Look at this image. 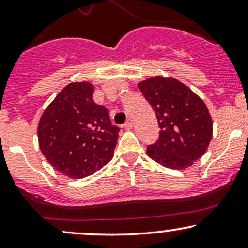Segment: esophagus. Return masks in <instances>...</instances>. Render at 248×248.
I'll return each instance as SVG.
<instances>
[{
	"instance_id": "esophagus-1",
	"label": "esophagus",
	"mask_w": 248,
	"mask_h": 248,
	"mask_svg": "<svg viewBox=\"0 0 248 248\" xmlns=\"http://www.w3.org/2000/svg\"><path fill=\"white\" fill-rule=\"evenodd\" d=\"M124 128H127V129H130V128H133V119L129 118L128 120L126 121V124H124Z\"/></svg>"
}]
</instances>
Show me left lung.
I'll use <instances>...</instances> for the list:
<instances>
[{"instance_id":"1","label":"left lung","mask_w":248,"mask_h":248,"mask_svg":"<svg viewBox=\"0 0 248 248\" xmlns=\"http://www.w3.org/2000/svg\"><path fill=\"white\" fill-rule=\"evenodd\" d=\"M152 105L160 136L149 144L150 158L170 169H184L201 158L212 138V119L206 105L175 78L153 77L139 82Z\"/></svg>"}]
</instances>
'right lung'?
Listing matches in <instances>:
<instances>
[{"label":"right lung","instance_id":"1","mask_svg":"<svg viewBox=\"0 0 248 248\" xmlns=\"http://www.w3.org/2000/svg\"><path fill=\"white\" fill-rule=\"evenodd\" d=\"M90 82H71L43 113L38 142L50 164L70 178H84L112 160L120 128L93 100Z\"/></svg>","mask_w":248,"mask_h":248}]
</instances>
